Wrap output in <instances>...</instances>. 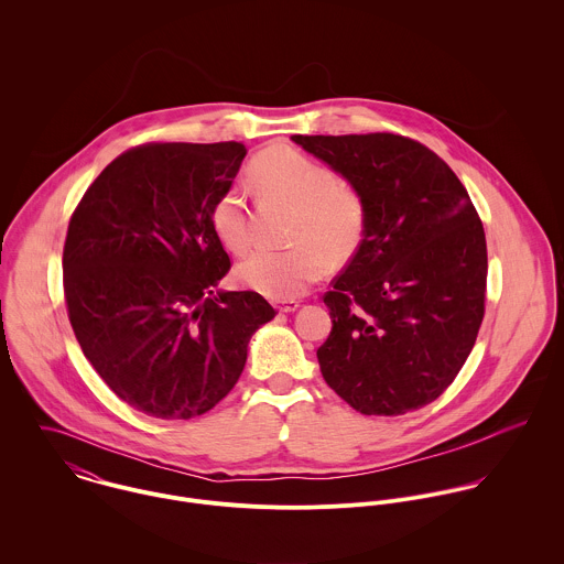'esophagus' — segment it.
Masks as SVG:
<instances>
[{
  "label": "esophagus",
  "mask_w": 564,
  "mask_h": 564,
  "mask_svg": "<svg viewBox=\"0 0 564 564\" xmlns=\"http://www.w3.org/2000/svg\"><path fill=\"white\" fill-rule=\"evenodd\" d=\"M275 308L280 313H295L300 308V302L297 300H278L275 302Z\"/></svg>",
  "instance_id": "34e87169"
}]
</instances>
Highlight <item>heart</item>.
<instances>
[{
  "instance_id": "b5f03b06",
  "label": "heart",
  "mask_w": 564,
  "mask_h": 564,
  "mask_svg": "<svg viewBox=\"0 0 564 564\" xmlns=\"http://www.w3.org/2000/svg\"><path fill=\"white\" fill-rule=\"evenodd\" d=\"M251 184L271 199L295 208L286 251L258 249L239 264L245 286L273 297L302 295L325 273V256L332 262L351 258L365 235V204L360 193L332 169L291 148H269L249 166ZM210 228L228 251L242 253L249 245L247 217L239 191L221 193L210 208Z\"/></svg>"
}]
</instances>
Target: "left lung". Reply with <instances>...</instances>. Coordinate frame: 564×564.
Returning a JSON list of instances; mask_svg holds the SVG:
<instances>
[{"mask_svg": "<svg viewBox=\"0 0 564 564\" xmlns=\"http://www.w3.org/2000/svg\"><path fill=\"white\" fill-rule=\"evenodd\" d=\"M362 197L365 235L323 295L317 349L327 387L362 414L434 402L471 354L484 319L486 237L456 173L400 134L291 137Z\"/></svg>", "mask_w": 564, "mask_h": 564, "instance_id": "1", "label": "left lung"}]
</instances>
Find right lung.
Instances as JSON below:
<instances>
[{
  "mask_svg": "<svg viewBox=\"0 0 564 564\" xmlns=\"http://www.w3.org/2000/svg\"><path fill=\"white\" fill-rule=\"evenodd\" d=\"M242 143H148L86 188L63 251L69 322L110 391L156 419H193L239 382L251 334L275 317L253 291H217L230 256L210 228Z\"/></svg>",
  "mask_w": 564,
  "mask_h": 564,
  "instance_id": "obj_1",
  "label": "right lung"
}]
</instances>
